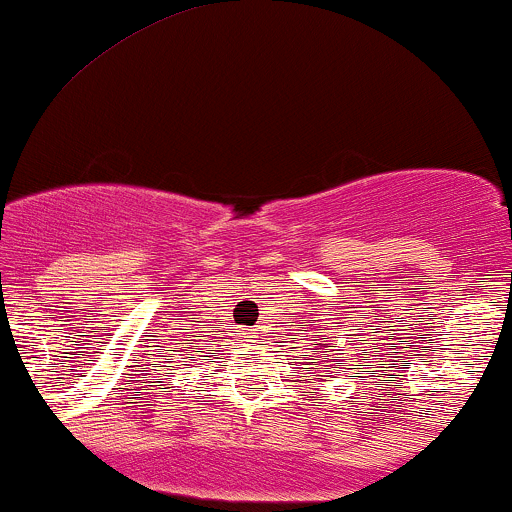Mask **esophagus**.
<instances>
[{
	"instance_id": "esophagus-1",
	"label": "esophagus",
	"mask_w": 512,
	"mask_h": 512,
	"mask_svg": "<svg viewBox=\"0 0 512 512\" xmlns=\"http://www.w3.org/2000/svg\"><path fill=\"white\" fill-rule=\"evenodd\" d=\"M246 337H256V334L254 332H246Z\"/></svg>"
}]
</instances>
